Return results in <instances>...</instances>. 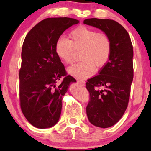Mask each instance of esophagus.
I'll use <instances>...</instances> for the list:
<instances>
[{"instance_id": "34e87169", "label": "esophagus", "mask_w": 151, "mask_h": 151, "mask_svg": "<svg viewBox=\"0 0 151 151\" xmlns=\"http://www.w3.org/2000/svg\"><path fill=\"white\" fill-rule=\"evenodd\" d=\"M77 82H78V83H79V84H81V85H82V86H84V85H85V81H84L79 80H79H77Z\"/></svg>"}]
</instances>
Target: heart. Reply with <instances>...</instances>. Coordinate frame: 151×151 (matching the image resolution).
Wrapping results in <instances>:
<instances>
[{
	"instance_id": "heart-1",
	"label": "heart",
	"mask_w": 151,
	"mask_h": 151,
	"mask_svg": "<svg viewBox=\"0 0 151 151\" xmlns=\"http://www.w3.org/2000/svg\"><path fill=\"white\" fill-rule=\"evenodd\" d=\"M70 40L60 37L55 45L57 56L65 64H71L74 60V49H81V62L71 66L68 73L77 79H85L95 72V66L102 68L108 63L112 52L110 37L104 32L81 25L71 31Z\"/></svg>"
}]
</instances>
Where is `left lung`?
Here are the masks:
<instances>
[{"instance_id": "left-lung-1", "label": "left lung", "mask_w": 151, "mask_h": 151, "mask_svg": "<svg viewBox=\"0 0 151 151\" xmlns=\"http://www.w3.org/2000/svg\"><path fill=\"white\" fill-rule=\"evenodd\" d=\"M84 23L104 32L112 43L108 63L86 83L90 96L88 119L93 126L105 129L116 124L127 109L133 79V45L127 31L115 20L90 18Z\"/></svg>"}]
</instances>
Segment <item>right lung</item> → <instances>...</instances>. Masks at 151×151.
Masks as SVG:
<instances>
[{
    "instance_id": "obj_1",
    "label": "right lung",
    "mask_w": 151,
    "mask_h": 151,
    "mask_svg": "<svg viewBox=\"0 0 151 151\" xmlns=\"http://www.w3.org/2000/svg\"><path fill=\"white\" fill-rule=\"evenodd\" d=\"M79 22L70 18H46L31 29L23 42L19 71L20 108L26 119L38 129L58 123L62 97L70 83L76 81L67 74L55 45L64 31ZM60 80L61 83L57 85Z\"/></svg>"
}]
</instances>
